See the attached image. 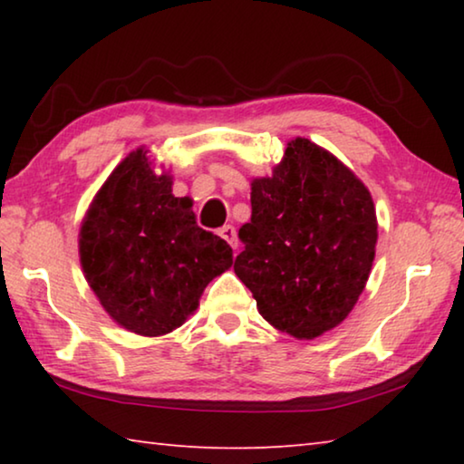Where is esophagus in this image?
Returning <instances> with one entry per match:
<instances>
[{"instance_id":"esophagus-1","label":"esophagus","mask_w":464,"mask_h":464,"mask_svg":"<svg viewBox=\"0 0 464 464\" xmlns=\"http://www.w3.org/2000/svg\"><path fill=\"white\" fill-rule=\"evenodd\" d=\"M218 235H221V237L229 243V246L235 249L237 247V231H235V227H231V225H225L223 229H218Z\"/></svg>"}]
</instances>
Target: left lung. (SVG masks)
I'll use <instances>...</instances> for the list:
<instances>
[{"instance_id": "8db88e82", "label": "left lung", "mask_w": 464, "mask_h": 464, "mask_svg": "<svg viewBox=\"0 0 464 464\" xmlns=\"http://www.w3.org/2000/svg\"><path fill=\"white\" fill-rule=\"evenodd\" d=\"M376 210L362 179L304 137L286 143L272 176L251 179V221L233 270L260 315L315 340L350 315L371 276Z\"/></svg>"}]
</instances>
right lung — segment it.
<instances>
[{"instance_id": "obj_1", "label": "right lung", "mask_w": 464, "mask_h": 464, "mask_svg": "<svg viewBox=\"0 0 464 464\" xmlns=\"http://www.w3.org/2000/svg\"><path fill=\"white\" fill-rule=\"evenodd\" d=\"M149 149L130 151L93 196L80 229L83 276L110 319L143 337L178 329L233 249L196 225L190 198L171 194Z\"/></svg>"}]
</instances>
